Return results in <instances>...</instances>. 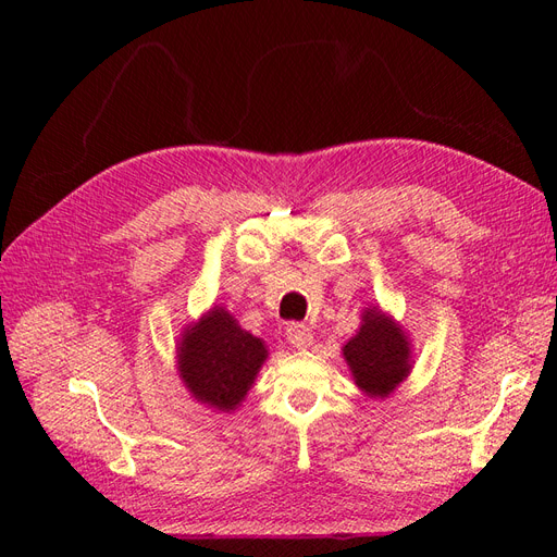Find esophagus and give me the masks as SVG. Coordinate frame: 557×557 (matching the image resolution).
<instances>
[{"instance_id": "obj_1", "label": "esophagus", "mask_w": 557, "mask_h": 557, "mask_svg": "<svg viewBox=\"0 0 557 557\" xmlns=\"http://www.w3.org/2000/svg\"><path fill=\"white\" fill-rule=\"evenodd\" d=\"M285 334H288V342H290L295 348H307V346H311V342H313L311 327L305 325V323H290L288 330H285Z\"/></svg>"}]
</instances>
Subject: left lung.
I'll return each instance as SVG.
<instances>
[{"label":"left lung","instance_id":"1","mask_svg":"<svg viewBox=\"0 0 557 557\" xmlns=\"http://www.w3.org/2000/svg\"><path fill=\"white\" fill-rule=\"evenodd\" d=\"M362 327L344 346L352 379L372 397H387L409 376V342L404 332L381 311L369 309Z\"/></svg>","mask_w":557,"mask_h":557}]
</instances>
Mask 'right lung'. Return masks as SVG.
Segmentation results:
<instances>
[{
  "mask_svg": "<svg viewBox=\"0 0 557 557\" xmlns=\"http://www.w3.org/2000/svg\"><path fill=\"white\" fill-rule=\"evenodd\" d=\"M264 358L258 336L242 330L225 309H213L183 334L178 369L199 401L230 411L246 397Z\"/></svg>",
  "mask_w": 557,
  "mask_h": 557,
  "instance_id": "add662e5",
  "label": "right lung"
}]
</instances>
